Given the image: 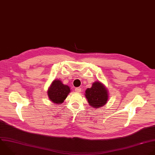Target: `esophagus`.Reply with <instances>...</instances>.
I'll return each instance as SVG.
<instances>
[{
    "label": "esophagus",
    "mask_w": 155,
    "mask_h": 155,
    "mask_svg": "<svg viewBox=\"0 0 155 155\" xmlns=\"http://www.w3.org/2000/svg\"><path fill=\"white\" fill-rule=\"evenodd\" d=\"M81 91V87H76V88L75 89V91L76 92H80Z\"/></svg>",
    "instance_id": "obj_1"
}]
</instances>
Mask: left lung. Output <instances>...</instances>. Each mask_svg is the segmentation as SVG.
Here are the masks:
<instances>
[{
	"mask_svg": "<svg viewBox=\"0 0 155 155\" xmlns=\"http://www.w3.org/2000/svg\"><path fill=\"white\" fill-rule=\"evenodd\" d=\"M85 96L89 105L94 108H98L105 105L108 99V92L104 84L95 81L91 88L85 91Z\"/></svg>",
	"mask_w": 155,
	"mask_h": 155,
	"instance_id": "1",
	"label": "left lung"
}]
</instances>
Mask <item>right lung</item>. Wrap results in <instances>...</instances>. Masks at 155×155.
<instances>
[{
    "instance_id": "1",
    "label": "right lung",
    "mask_w": 155,
    "mask_h": 155,
    "mask_svg": "<svg viewBox=\"0 0 155 155\" xmlns=\"http://www.w3.org/2000/svg\"><path fill=\"white\" fill-rule=\"evenodd\" d=\"M70 92L68 85L63 84L60 80H55L49 87L47 94L51 101L59 105L64 101Z\"/></svg>"
}]
</instances>
